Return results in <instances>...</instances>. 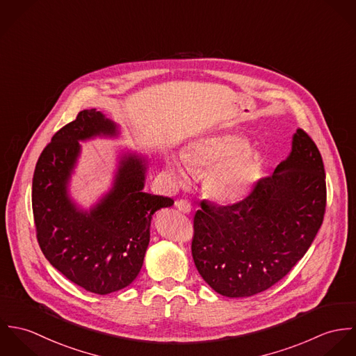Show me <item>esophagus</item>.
<instances>
[{
    "label": "esophagus",
    "mask_w": 356,
    "mask_h": 356,
    "mask_svg": "<svg viewBox=\"0 0 356 356\" xmlns=\"http://www.w3.org/2000/svg\"><path fill=\"white\" fill-rule=\"evenodd\" d=\"M175 207L181 211V212H184V213H189L191 211H192V205L191 203L188 202V200H177V203H175Z\"/></svg>",
    "instance_id": "esophagus-1"
}]
</instances>
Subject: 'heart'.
<instances>
[{
  "mask_svg": "<svg viewBox=\"0 0 356 356\" xmlns=\"http://www.w3.org/2000/svg\"><path fill=\"white\" fill-rule=\"evenodd\" d=\"M248 145V140L238 134L205 137L192 144L188 163L182 157H171L168 170L179 181L188 178L189 167L208 171L207 193L219 203H237L251 192L263 167L260 153Z\"/></svg>",
  "mask_w": 356,
  "mask_h": 356,
  "instance_id": "heart-1",
  "label": "heart"
}]
</instances>
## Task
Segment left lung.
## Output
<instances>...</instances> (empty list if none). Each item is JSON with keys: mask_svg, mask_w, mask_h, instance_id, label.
I'll return each instance as SVG.
<instances>
[{"mask_svg": "<svg viewBox=\"0 0 356 356\" xmlns=\"http://www.w3.org/2000/svg\"><path fill=\"white\" fill-rule=\"evenodd\" d=\"M325 178L315 143L298 129L289 156L244 200H203L193 219L192 254L204 281L222 296L250 298L282 280L323 222Z\"/></svg>", "mask_w": 356, "mask_h": 356, "instance_id": "left-lung-1", "label": "left lung"}]
</instances>
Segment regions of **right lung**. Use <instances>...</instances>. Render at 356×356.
I'll return each mask as SVG.
<instances>
[{"label":"right lung","mask_w":356,"mask_h":356,"mask_svg":"<svg viewBox=\"0 0 356 356\" xmlns=\"http://www.w3.org/2000/svg\"><path fill=\"white\" fill-rule=\"evenodd\" d=\"M118 134V126L100 111H81L53 136L33 178V213L42 254L71 282L97 295L120 291L137 278L152 215L174 204L143 191L147 159L136 153L120 157L112 189L92 209H81L71 200L68 181L79 141Z\"/></svg>","instance_id":"obj_1"}]
</instances>
